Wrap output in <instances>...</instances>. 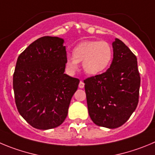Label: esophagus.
<instances>
[{"mask_svg": "<svg viewBox=\"0 0 155 155\" xmlns=\"http://www.w3.org/2000/svg\"><path fill=\"white\" fill-rule=\"evenodd\" d=\"M78 86L80 88H84V82L82 81H81L80 83H79Z\"/></svg>", "mask_w": 155, "mask_h": 155, "instance_id": "34e87169", "label": "esophagus"}]
</instances>
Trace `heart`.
Listing matches in <instances>:
<instances>
[{
    "mask_svg": "<svg viewBox=\"0 0 155 155\" xmlns=\"http://www.w3.org/2000/svg\"><path fill=\"white\" fill-rule=\"evenodd\" d=\"M113 58V50L107 41H84L77 45L73 50V57L66 58L67 70L74 74L78 68V63L82 62L84 71L94 76L105 71Z\"/></svg>",
    "mask_w": 155,
    "mask_h": 155,
    "instance_id": "b5f03b06",
    "label": "heart"
}]
</instances>
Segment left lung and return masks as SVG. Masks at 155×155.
I'll list each match as a JSON object with an SVG mask.
<instances>
[{"label":"left lung","mask_w":155,"mask_h":155,"mask_svg":"<svg viewBox=\"0 0 155 155\" xmlns=\"http://www.w3.org/2000/svg\"><path fill=\"white\" fill-rule=\"evenodd\" d=\"M112 47L110 68L101 74L84 81L92 121L110 129L120 127L135 110L140 84L135 55L117 38Z\"/></svg>","instance_id":"left-lung-1"}]
</instances>
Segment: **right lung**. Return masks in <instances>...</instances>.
<instances>
[{
	"mask_svg": "<svg viewBox=\"0 0 155 155\" xmlns=\"http://www.w3.org/2000/svg\"><path fill=\"white\" fill-rule=\"evenodd\" d=\"M63 38L42 37L19 55L13 76L17 108L30 125L48 130L60 126L80 81L64 74Z\"/></svg>",
	"mask_w": 155,
	"mask_h": 155,
	"instance_id": "add662e5",
	"label": "right lung"
}]
</instances>
